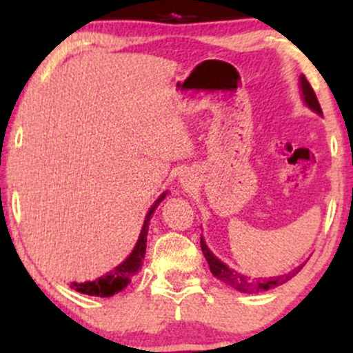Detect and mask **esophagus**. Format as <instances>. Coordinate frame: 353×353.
<instances>
[{"label":"esophagus","mask_w":353,"mask_h":353,"mask_svg":"<svg viewBox=\"0 0 353 353\" xmlns=\"http://www.w3.org/2000/svg\"><path fill=\"white\" fill-rule=\"evenodd\" d=\"M188 184H189V182H188V181H185V185H188Z\"/></svg>","instance_id":"esophagus-1"}]
</instances>
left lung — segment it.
Here are the masks:
<instances>
[{"label":"left lung","instance_id":"obj_1","mask_svg":"<svg viewBox=\"0 0 353 353\" xmlns=\"http://www.w3.org/2000/svg\"><path fill=\"white\" fill-rule=\"evenodd\" d=\"M301 89H302V98H303V103L309 106L312 111L317 112V114L322 116V108H320L319 104V99L317 96H315L314 89H312L310 83L307 81L305 76H301ZM201 249H202V254H204L205 261H208L209 264V269L210 272H212L214 277L221 279L222 282H225L228 285L234 287V289L239 290V292H244V294H254V292H261V290H269L272 289V287H277V285H282V283H285L287 281H290V279L294 277L295 274L301 272V269L305 264L295 267L294 270H290L289 274L285 275H281V277H270V279H250L247 277L244 274H239L236 272L234 269H229L228 265L224 264V262L221 261V259H217L216 255L209 250V247L205 245L204 239L201 237Z\"/></svg>","mask_w":353,"mask_h":353}]
</instances>
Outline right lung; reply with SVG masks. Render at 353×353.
I'll return each mask as SVG.
<instances>
[{
	"label": "right lung",
	"mask_w": 353,
	"mask_h": 353,
	"mask_svg": "<svg viewBox=\"0 0 353 353\" xmlns=\"http://www.w3.org/2000/svg\"><path fill=\"white\" fill-rule=\"evenodd\" d=\"M165 194H161V197L154 202V205L149 209L148 216H145L143 230H141L139 239H137L136 247L132 249V252L129 254V257L125 259L124 262H121L119 265L114 267L111 272L99 277L98 281L92 282H72L71 287L76 289L81 294L86 295H94V297H111L117 292L124 289L129 282H131L132 275H136L141 270V265H143V259L145 255V242H148V230H149V221H151V216L154 214V210L157 209V205L164 201Z\"/></svg>",
	"instance_id": "1"
}]
</instances>
